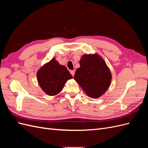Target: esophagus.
I'll use <instances>...</instances> for the list:
<instances>
[{
    "instance_id": "1",
    "label": "esophagus",
    "mask_w": 148,
    "mask_h": 148,
    "mask_svg": "<svg viewBox=\"0 0 148 148\" xmlns=\"http://www.w3.org/2000/svg\"><path fill=\"white\" fill-rule=\"evenodd\" d=\"M75 70H71V71H70V73L71 74V75L73 76V77L74 75H75Z\"/></svg>"
}]
</instances>
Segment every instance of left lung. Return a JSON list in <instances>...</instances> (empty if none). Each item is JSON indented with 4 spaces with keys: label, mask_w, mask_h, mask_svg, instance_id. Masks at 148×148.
I'll list each match as a JSON object with an SVG mask.
<instances>
[{
    "label": "left lung",
    "mask_w": 148,
    "mask_h": 148,
    "mask_svg": "<svg viewBox=\"0 0 148 148\" xmlns=\"http://www.w3.org/2000/svg\"><path fill=\"white\" fill-rule=\"evenodd\" d=\"M79 65L74 79L85 93L94 99L105 94L111 84L112 74L103 58L97 53L84 54Z\"/></svg>",
    "instance_id": "8db88e82"
}]
</instances>
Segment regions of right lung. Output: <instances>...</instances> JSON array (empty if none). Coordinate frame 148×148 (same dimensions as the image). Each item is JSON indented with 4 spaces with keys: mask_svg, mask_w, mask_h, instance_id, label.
Here are the masks:
<instances>
[{
    "mask_svg": "<svg viewBox=\"0 0 148 148\" xmlns=\"http://www.w3.org/2000/svg\"><path fill=\"white\" fill-rule=\"evenodd\" d=\"M73 78L64 65L53 58L40 68L37 72L39 85L49 96H56L64 88L69 79Z\"/></svg>",
    "mask_w": 148,
    "mask_h": 148,
    "instance_id": "add662e5",
    "label": "right lung"
}]
</instances>
